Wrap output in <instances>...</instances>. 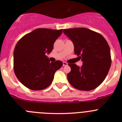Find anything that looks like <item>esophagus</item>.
<instances>
[{
	"instance_id": "esophagus-1",
	"label": "esophagus",
	"mask_w": 122,
	"mask_h": 122,
	"mask_svg": "<svg viewBox=\"0 0 122 122\" xmlns=\"http://www.w3.org/2000/svg\"><path fill=\"white\" fill-rule=\"evenodd\" d=\"M63 66H66V65H68V63H66V62H63Z\"/></svg>"
}]
</instances>
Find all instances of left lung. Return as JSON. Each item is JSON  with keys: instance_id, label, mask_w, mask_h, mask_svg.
<instances>
[{"instance_id": "left-lung-1", "label": "left lung", "mask_w": 122, "mask_h": 122, "mask_svg": "<svg viewBox=\"0 0 122 122\" xmlns=\"http://www.w3.org/2000/svg\"><path fill=\"white\" fill-rule=\"evenodd\" d=\"M63 33L72 41L74 54L83 62L81 67L69 63V82L78 90L90 91L96 89L105 79L111 65L107 42L101 34L87 28L63 29Z\"/></svg>"}]
</instances>
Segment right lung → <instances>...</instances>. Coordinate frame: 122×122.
I'll return each mask as SVG.
<instances>
[{
	"label": "right lung",
	"mask_w": 122,
	"mask_h": 122,
	"mask_svg": "<svg viewBox=\"0 0 122 122\" xmlns=\"http://www.w3.org/2000/svg\"><path fill=\"white\" fill-rule=\"evenodd\" d=\"M62 30L40 28L18 41L13 52L14 71L25 87L40 90L51 85L55 73L63 63L60 60L50 62L46 54L52 51Z\"/></svg>",
	"instance_id": "1"
}]
</instances>
